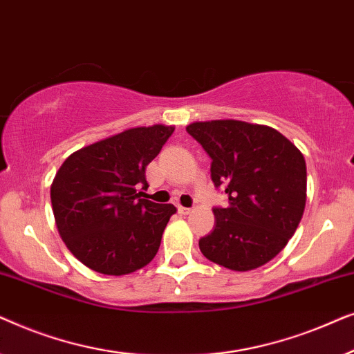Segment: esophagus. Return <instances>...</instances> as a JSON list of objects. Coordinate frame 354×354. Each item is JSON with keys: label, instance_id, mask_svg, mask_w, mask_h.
<instances>
[{"label": "esophagus", "instance_id": "obj_1", "mask_svg": "<svg viewBox=\"0 0 354 354\" xmlns=\"http://www.w3.org/2000/svg\"><path fill=\"white\" fill-rule=\"evenodd\" d=\"M190 207H185V206H178V212H180L182 216H187V214H190Z\"/></svg>", "mask_w": 354, "mask_h": 354}]
</instances>
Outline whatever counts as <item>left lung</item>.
<instances>
[{"mask_svg":"<svg viewBox=\"0 0 354 354\" xmlns=\"http://www.w3.org/2000/svg\"><path fill=\"white\" fill-rule=\"evenodd\" d=\"M209 154L211 178L229 206L212 209L216 227L200 240L205 258L235 272L261 268L292 239L306 206V162L269 125L235 119L187 125Z\"/></svg>","mask_w":354,"mask_h":354,"instance_id":"left-lung-1","label":"left lung"}]
</instances>
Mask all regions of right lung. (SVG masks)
Segmentation results:
<instances>
[{
	"label": "right lung",
	"instance_id": "add662e5",
	"mask_svg": "<svg viewBox=\"0 0 354 354\" xmlns=\"http://www.w3.org/2000/svg\"><path fill=\"white\" fill-rule=\"evenodd\" d=\"M174 125L133 127L77 149L51 183L55 222L67 250L86 268L125 275L156 256L174 205L142 198L145 169Z\"/></svg>",
	"mask_w": 354,
	"mask_h": 354
}]
</instances>
